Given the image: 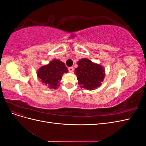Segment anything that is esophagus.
Masks as SVG:
<instances>
[{
	"mask_svg": "<svg viewBox=\"0 0 146 146\" xmlns=\"http://www.w3.org/2000/svg\"><path fill=\"white\" fill-rule=\"evenodd\" d=\"M68 70H69V71L70 72H73V71H74V68L73 67H70V68H69Z\"/></svg>",
	"mask_w": 146,
	"mask_h": 146,
	"instance_id": "34e87169",
	"label": "esophagus"
}]
</instances>
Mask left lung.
Here are the masks:
<instances>
[{
	"instance_id": "obj_1",
	"label": "left lung",
	"mask_w": 146,
	"mask_h": 146,
	"mask_svg": "<svg viewBox=\"0 0 146 146\" xmlns=\"http://www.w3.org/2000/svg\"><path fill=\"white\" fill-rule=\"evenodd\" d=\"M78 67L75 69L78 83L81 88L93 90L100 86L105 76V69L99 64L88 58L77 61Z\"/></svg>"
}]
</instances>
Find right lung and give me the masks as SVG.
<instances>
[{
	"label": "right lung",
	"mask_w": 146,
	"mask_h": 146,
	"mask_svg": "<svg viewBox=\"0 0 146 146\" xmlns=\"http://www.w3.org/2000/svg\"><path fill=\"white\" fill-rule=\"evenodd\" d=\"M68 70L62 61L54 59L50 62L42 66L37 71V76L43 85L50 89H56L60 85L64 73H68Z\"/></svg>",
	"instance_id": "1"
}]
</instances>
